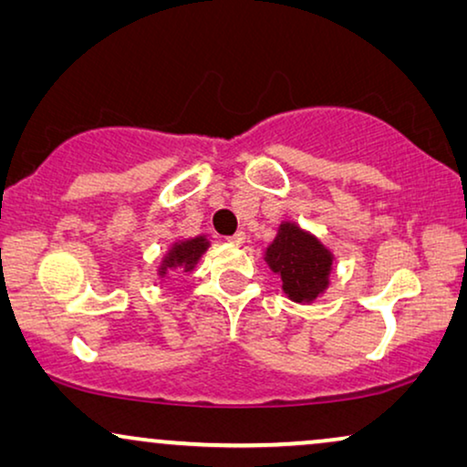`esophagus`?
I'll return each instance as SVG.
<instances>
[{"mask_svg":"<svg viewBox=\"0 0 467 467\" xmlns=\"http://www.w3.org/2000/svg\"><path fill=\"white\" fill-rule=\"evenodd\" d=\"M229 242H232V244H244L246 234L244 232H235L234 235H229Z\"/></svg>","mask_w":467,"mask_h":467,"instance_id":"obj_1","label":"esophagus"}]
</instances>
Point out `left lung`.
I'll return each mask as SVG.
<instances>
[{"label": "left lung", "mask_w": 467, "mask_h": 467, "mask_svg": "<svg viewBox=\"0 0 467 467\" xmlns=\"http://www.w3.org/2000/svg\"><path fill=\"white\" fill-rule=\"evenodd\" d=\"M265 261L283 280V291L293 302H315L329 286L334 254L296 223H280L278 235L265 248Z\"/></svg>", "instance_id": "8db88e82"}]
</instances>
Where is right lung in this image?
I'll return each mask as SVG.
<instances>
[{"instance_id": "add662e5", "label": "right lung", "mask_w": 467, "mask_h": 467, "mask_svg": "<svg viewBox=\"0 0 467 467\" xmlns=\"http://www.w3.org/2000/svg\"><path fill=\"white\" fill-rule=\"evenodd\" d=\"M208 246L210 242L206 235H195V238L174 242L170 251L165 253L161 267H159V276H165L168 270H176V267H182L184 272H191L197 265V261L202 259V254L208 251Z\"/></svg>"}]
</instances>
